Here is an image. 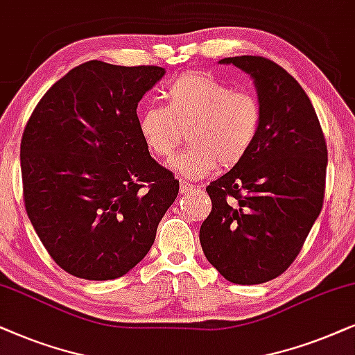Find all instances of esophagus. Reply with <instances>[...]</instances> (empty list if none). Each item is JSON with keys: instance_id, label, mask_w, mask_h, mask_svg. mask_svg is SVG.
<instances>
[{"instance_id": "34e87169", "label": "esophagus", "mask_w": 355, "mask_h": 355, "mask_svg": "<svg viewBox=\"0 0 355 355\" xmlns=\"http://www.w3.org/2000/svg\"><path fill=\"white\" fill-rule=\"evenodd\" d=\"M195 190V187L190 185L188 182H180V193H190Z\"/></svg>"}]
</instances>
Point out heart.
Instances as JSON below:
<instances>
[{"label":"heart","mask_w":355,"mask_h":355,"mask_svg":"<svg viewBox=\"0 0 355 355\" xmlns=\"http://www.w3.org/2000/svg\"><path fill=\"white\" fill-rule=\"evenodd\" d=\"M167 105H150L139 113L138 130L146 149L157 159H172L187 138L191 148L172 167L191 180L209 175L217 165L242 162L261 130V105L253 94L235 92L206 73H188L170 83Z\"/></svg>","instance_id":"heart-1"}]
</instances>
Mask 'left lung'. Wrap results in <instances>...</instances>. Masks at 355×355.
Segmentation results:
<instances>
[{
	"instance_id": "1",
	"label": "left lung",
	"mask_w": 355,
	"mask_h": 355,
	"mask_svg": "<svg viewBox=\"0 0 355 355\" xmlns=\"http://www.w3.org/2000/svg\"><path fill=\"white\" fill-rule=\"evenodd\" d=\"M219 63L252 76L263 120L247 157L206 188L212 211L200 242L227 281L261 284L294 263L320 216L328 149L309 96L282 66L250 55Z\"/></svg>"
}]
</instances>
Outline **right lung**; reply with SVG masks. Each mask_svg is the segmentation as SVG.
Returning a JSON list of instances; mask_svg holds the SVG:
<instances>
[{"instance_id":"1","label":"right lung","mask_w":355,"mask_h":355,"mask_svg":"<svg viewBox=\"0 0 355 355\" xmlns=\"http://www.w3.org/2000/svg\"><path fill=\"white\" fill-rule=\"evenodd\" d=\"M165 69L87 61L40 98L21 141L27 216L61 269L116 279L153 247L178 180L150 157L138 102Z\"/></svg>"}]
</instances>
